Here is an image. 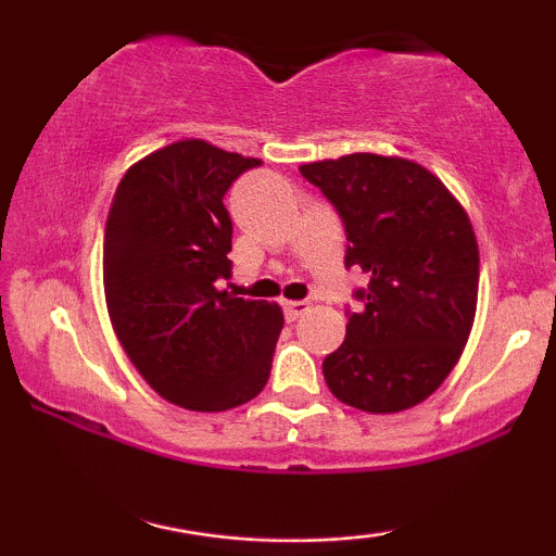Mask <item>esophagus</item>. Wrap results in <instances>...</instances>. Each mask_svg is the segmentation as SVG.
<instances>
[{
    "label": "esophagus",
    "instance_id": "obj_1",
    "mask_svg": "<svg viewBox=\"0 0 556 556\" xmlns=\"http://www.w3.org/2000/svg\"><path fill=\"white\" fill-rule=\"evenodd\" d=\"M282 308H285V318H287V321H298L300 316L308 314L311 303H308V300H285Z\"/></svg>",
    "mask_w": 556,
    "mask_h": 556
}]
</instances>
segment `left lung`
Instances as JSON below:
<instances>
[{
  "label": "left lung",
  "mask_w": 556,
  "mask_h": 556,
  "mask_svg": "<svg viewBox=\"0 0 556 556\" xmlns=\"http://www.w3.org/2000/svg\"><path fill=\"white\" fill-rule=\"evenodd\" d=\"M342 216L344 266L371 277L363 308L324 358L337 400L366 413L424 402L460 361L476 318L478 242L457 198L400 156L350 154L303 164Z\"/></svg>",
  "instance_id": "obj_1"
}]
</instances>
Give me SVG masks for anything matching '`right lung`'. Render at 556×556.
<instances>
[{"instance_id":"1","label":"right lung","mask_w":556,"mask_h":556,"mask_svg":"<svg viewBox=\"0 0 556 556\" xmlns=\"http://www.w3.org/2000/svg\"><path fill=\"white\" fill-rule=\"evenodd\" d=\"M261 159L177 140L125 172L104 229V292L114 334L172 405L219 413L266 387L282 308L216 290L229 277L225 193Z\"/></svg>"}]
</instances>
